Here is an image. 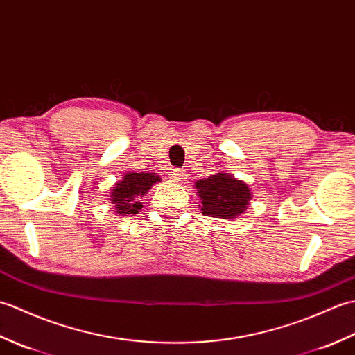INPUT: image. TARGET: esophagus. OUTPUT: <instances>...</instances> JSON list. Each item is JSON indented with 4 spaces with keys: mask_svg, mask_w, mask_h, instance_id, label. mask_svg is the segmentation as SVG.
<instances>
[{
    "mask_svg": "<svg viewBox=\"0 0 355 355\" xmlns=\"http://www.w3.org/2000/svg\"><path fill=\"white\" fill-rule=\"evenodd\" d=\"M169 175H171V178L173 180V182L183 183L184 180H186V177H187V173L184 171H182V169H172V172L169 173Z\"/></svg>",
    "mask_w": 355,
    "mask_h": 355,
    "instance_id": "34e87169",
    "label": "esophagus"
}]
</instances>
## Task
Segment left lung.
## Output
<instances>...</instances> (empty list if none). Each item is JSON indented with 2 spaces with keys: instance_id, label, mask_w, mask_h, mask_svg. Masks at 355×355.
<instances>
[{
  "instance_id": "8db88e82",
  "label": "left lung",
  "mask_w": 355,
  "mask_h": 355,
  "mask_svg": "<svg viewBox=\"0 0 355 355\" xmlns=\"http://www.w3.org/2000/svg\"><path fill=\"white\" fill-rule=\"evenodd\" d=\"M195 189L198 191L202 215L220 220H235L245 214L252 200L248 184L227 172L198 180L195 182Z\"/></svg>"
}]
</instances>
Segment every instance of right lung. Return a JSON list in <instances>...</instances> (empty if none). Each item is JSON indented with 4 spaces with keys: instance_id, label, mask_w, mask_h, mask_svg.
Returning <instances> with one entry per match:
<instances>
[{
    "instance_id": "add662e5",
    "label": "right lung",
    "mask_w": 355,
    "mask_h": 355,
    "mask_svg": "<svg viewBox=\"0 0 355 355\" xmlns=\"http://www.w3.org/2000/svg\"><path fill=\"white\" fill-rule=\"evenodd\" d=\"M162 182L160 175L150 172H126L122 180L112 186L110 192V201L119 216L139 214L143 207L141 198L149 192L150 187Z\"/></svg>"
}]
</instances>
